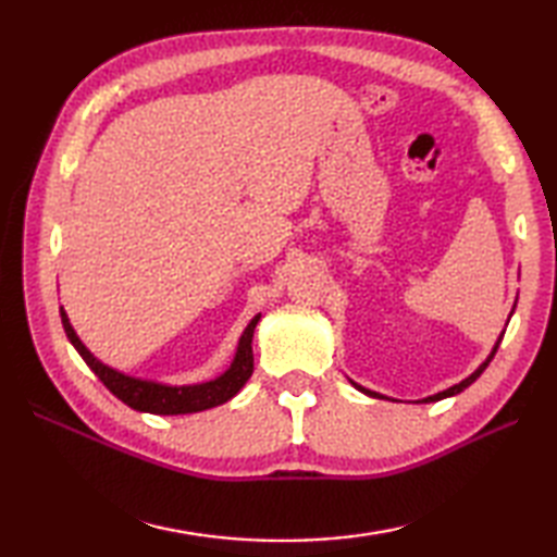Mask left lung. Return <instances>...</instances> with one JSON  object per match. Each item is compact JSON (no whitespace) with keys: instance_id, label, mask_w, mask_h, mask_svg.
Listing matches in <instances>:
<instances>
[{"instance_id":"8db88e82","label":"left lung","mask_w":557,"mask_h":557,"mask_svg":"<svg viewBox=\"0 0 557 557\" xmlns=\"http://www.w3.org/2000/svg\"><path fill=\"white\" fill-rule=\"evenodd\" d=\"M515 306H517V301H515ZM515 311V309H512ZM512 315V313H510ZM507 323H510V321H507ZM503 335H505V330H503V333H500V337L498 339H495V345H493V349H491V354H488V357H486V361H483L481 366H479V369L474 371V373H471V375H467L465 377V381H459L457 385H453V387H447V389H443V393H435V395H431V397H423V399H419V401H437V399H445V397H455V395H459L461 393V389H467L471 383H474L476 381V377L483 373V371H486V366L491 363V359L495 357V351H498V347H500V342H503ZM354 387H357L359 389V393H363V395H369V397H383L381 393H373V389H369V387H363V385H359V383H354V381H349Z\"/></svg>"}]
</instances>
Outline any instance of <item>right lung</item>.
<instances>
[{"instance_id":"1","label":"right lung","mask_w":557,"mask_h":557,"mask_svg":"<svg viewBox=\"0 0 557 557\" xmlns=\"http://www.w3.org/2000/svg\"><path fill=\"white\" fill-rule=\"evenodd\" d=\"M59 313H62L64 333L71 345H74V349L81 354V359L90 366V371L100 377L104 387H108L114 397H120L124 405H128L136 411L158 413V417H180V413H196V411L220 407L239 393L253 373L251 342H253V330L260 321V313L253 315L251 323L244 327L227 371L220 373L218 377H212V381L191 383V385L158 383V381H150V377L128 375L120 369H112V366L102 363L96 354L83 345L74 325L69 323L64 306H59Z\"/></svg>"}]
</instances>
